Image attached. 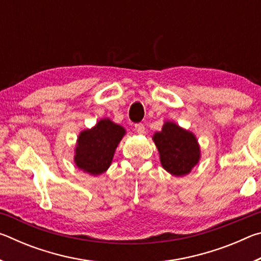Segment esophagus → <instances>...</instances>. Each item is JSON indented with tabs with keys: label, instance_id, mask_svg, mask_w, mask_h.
I'll return each instance as SVG.
<instances>
[{
	"label": "esophagus",
	"instance_id": "1",
	"mask_svg": "<svg viewBox=\"0 0 261 261\" xmlns=\"http://www.w3.org/2000/svg\"><path fill=\"white\" fill-rule=\"evenodd\" d=\"M135 130L136 132H138L139 135L145 134V125L143 123H138V124H135Z\"/></svg>",
	"mask_w": 261,
	"mask_h": 261
}]
</instances>
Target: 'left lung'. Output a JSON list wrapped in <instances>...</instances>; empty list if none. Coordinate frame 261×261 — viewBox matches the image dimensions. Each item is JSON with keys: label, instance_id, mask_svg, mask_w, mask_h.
Returning <instances> with one entry per match:
<instances>
[{"label": "left lung", "instance_id": "obj_1", "mask_svg": "<svg viewBox=\"0 0 261 261\" xmlns=\"http://www.w3.org/2000/svg\"><path fill=\"white\" fill-rule=\"evenodd\" d=\"M153 140L160 153L162 167L168 173L175 176L189 174L199 161L196 137L173 122H167L162 131L154 135Z\"/></svg>", "mask_w": 261, "mask_h": 261}]
</instances>
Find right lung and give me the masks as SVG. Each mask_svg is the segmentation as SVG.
Returning <instances> with one entry per match:
<instances>
[{"label": "right lung", "instance_id": "add662e5", "mask_svg": "<svg viewBox=\"0 0 261 261\" xmlns=\"http://www.w3.org/2000/svg\"><path fill=\"white\" fill-rule=\"evenodd\" d=\"M124 134L122 126L109 120H101L93 129L83 131L78 137L76 165L91 175L105 173Z\"/></svg>", "mask_w": 261, "mask_h": 261}]
</instances>
